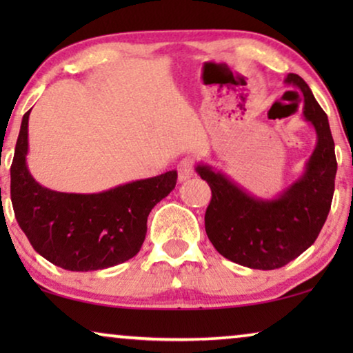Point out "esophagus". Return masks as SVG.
<instances>
[{
  "instance_id": "34e87169",
  "label": "esophagus",
  "mask_w": 353,
  "mask_h": 353,
  "mask_svg": "<svg viewBox=\"0 0 353 353\" xmlns=\"http://www.w3.org/2000/svg\"><path fill=\"white\" fill-rule=\"evenodd\" d=\"M178 180L186 181L194 175V163H192L191 159H183V161L178 163Z\"/></svg>"
}]
</instances>
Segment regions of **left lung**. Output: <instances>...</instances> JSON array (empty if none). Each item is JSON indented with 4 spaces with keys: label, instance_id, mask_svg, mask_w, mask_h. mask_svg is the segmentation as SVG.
<instances>
[{
    "label": "left lung",
    "instance_id": "obj_1",
    "mask_svg": "<svg viewBox=\"0 0 353 353\" xmlns=\"http://www.w3.org/2000/svg\"><path fill=\"white\" fill-rule=\"evenodd\" d=\"M284 83L301 90L303 117L316 132L315 151L299 180L273 199H262L214 167L196 165L212 190L205 210L210 243L225 259L255 270L281 268L305 252L320 234L334 194L337 162L327 115L297 74H288Z\"/></svg>",
    "mask_w": 353,
    "mask_h": 353
}]
</instances>
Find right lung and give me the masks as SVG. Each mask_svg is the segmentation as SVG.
Wrapping results in <instances>:
<instances>
[{"label":"right lung","instance_id":"1","mask_svg":"<svg viewBox=\"0 0 353 353\" xmlns=\"http://www.w3.org/2000/svg\"><path fill=\"white\" fill-rule=\"evenodd\" d=\"M28 115L14 151L11 201L33 249L70 272H94L134 257L146 238L149 212L175 188L176 170L96 194L48 190L27 167Z\"/></svg>","mask_w":353,"mask_h":353}]
</instances>
